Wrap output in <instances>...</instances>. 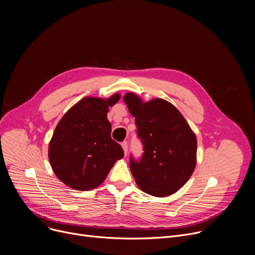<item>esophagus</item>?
<instances>
[{
  "label": "esophagus",
  "instance_id": "34e87169",
  "mask_svg": "<svg viewBox=\"0 0 255 255\" xmlns=\"http://www.w3.org/2000/svg\"><path fill=\"white\" fill-rule=\"evenodd\" d=\"M122 148L124 150L125 155H127V153H128V142L127 141H123L122 142Z\"/></svg>",
  "mask_w": 255,
  "mask_h": 255
}]
</instances>
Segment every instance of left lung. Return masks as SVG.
Instances as JSON below:
<instances>
[{
	"label": "left lung",
	"mask_w": 255,
	"mask_h": 255,
	"mask_svg": "<svg viewBox=\"0 0 255 255\" xmlns=\"http://www.w3.org/2000/svg\"><path fill=\"white\" fill-rule=\"evenodd\" d=\"M135 118L143 144L139 161L130 157V170L139 188L153 196H168L189 180L196 165L197 141L182 114L168 101L143 102L134 93L124 96Z\"/></svg>",
	"instance_id": "obj_1"
}]
</instances>
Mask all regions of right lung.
<instances>
[{
    "label": "right lung",
    "instance_id": "1",
    "mask_svg": "<svg viewBox=\"0 0 255 255\" xmlns=\"http://www.w3.org/2000/svg\"><path fill=\"white\" fill-rule=\"evenodd\" d=\"M120 94L107 99L86 97L73 105L58 123L48 146V158L56 176L70 188H96L109 175L124 151L112 139L109 107Z\"/></svg>",
    "mask_w": 255,
    "mask_h": 255
}]
</instances>
